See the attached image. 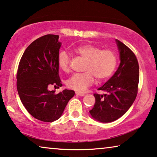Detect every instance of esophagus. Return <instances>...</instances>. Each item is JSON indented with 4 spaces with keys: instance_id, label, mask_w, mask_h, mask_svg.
<instances>
[{
    "instance_id": "34e87169",
    "label": "esophagus",
    "mask_w": 157,
    "mask_h": 157,
    "mask_svg": "<svg viewBox=\"0 0 157 157\" xmlns=\"http://www.w3.org/2000/svg\"><path fill=\"white\" fill-rule=\"evenodd\" d=\"M76 94L79 95V96H83V95H85V94H83V93H80V92H76Z\"/></svg>"
}]
</instances>
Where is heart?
Listing matches in <instances>:
<instances>
[{"instance_id": "obj_1", "label": "heart", "mask_w": 157, "mask_h": 157, "mask_svg": "<svg viewBox=\"0 0 157 157\" xmlns=\"http://www.w3.org/2000/svg\"><path fill=\"white\" fill-rule=\"evenodd\" d=\"M72 52L86 59L83 71L75 74L68 79L67 85L71 89L83 92L93 85L95 77L98 81L109 78L117 65V56L110 49H101L93 44H83L74 47ZM70 56L67 52H61L58 56V65L64 72L70 71Z\"/></svg>"}]
</instances>
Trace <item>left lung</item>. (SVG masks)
Returning a JSON list of instances; mask_svg holds the SVG:
<instances>
[{
	"instance_id": "1",
	"label": "left lung",
	"mask_w": 157,
	"mask_h": 157,
	"mask_svg": "<svg viewBox=\"0 0 157 157\" xmlns=\"http://www.w3.org/2000/svg\"><path fill=\"white\" fill-rule=\"evenodd\" d=\"M120 63L116 72L100 87L106 94H95V105L90 114L101 122H110L122 117L135 101L138 92L139 63L135 54L116 40Z\"/></svg>"
}]
</instances>
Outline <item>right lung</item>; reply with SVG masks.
<instances>
[{
  "label": "right lung",
  "mask_w": 157,
  "mask_h": 157,
  "mask_svg": "<svg viewBox=\"0 0 157 157\" xmlns=\"http://www.w3.org/2000/svg\"><path fill=\"white\" fill-rule=\"evenodd\" d=\"M59 35H46L27 47L17 72V89L28 113L43 122L58 120L75 92L65 89L58 94L48 90L50 85L62 86L59 76Z\"/></svg>",
  "instance_id": "right-lung-1"
}]
</instances>
